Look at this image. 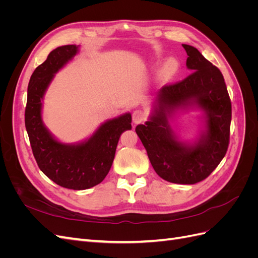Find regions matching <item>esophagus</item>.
Segmentation results:
<instances>
[{
    "label": "esophagus",
    "instance_id": "34e87169",
    "mask_svg": "<svg viewBox=\"0 0 258 258\" xmlns=\"http://www.w3.org/2000/svg\"><path fill=\"white\" fill-rule=\"evenodd\" d=\"M146 118V115L143 111L141 110H137L134 113H132V120H134L135 123H140L144 121Z\"/></svg>",
    "mask_w": 258,
    "mask_h": 258
}]
</instances>
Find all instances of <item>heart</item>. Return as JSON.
<instances>
[{"label": "heart", "mask_w": 258, "mask_h": 258, "mask_svg": "<svg viewBox=\"0 0 258 258\" xmlns=\"http://www.w3.org/2000/svg\"><path fill=\"white\" fill-rule=\"evenodd\" d=\"M167 68H168V70H172V69L174 68V63H173V62H169Z\"/></svg>", "instance_id": "b5f03b06"}]
</instances>
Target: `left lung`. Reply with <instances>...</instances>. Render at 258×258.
<instances>
[{"mask_svg":"<svg viewBox=\"0 0 258 258\" xmlns=\"http://www.w3.org/2000/svg\"><path fill=\"white\" fill-rule=\"evenodd\" d=\"M186 66L191 74L183 81L163 86L158 93V107L136 132L141 140L154 170L165 181L196 184L204 181L226 155L229 145L231 102L222 72L190 45ZM195 99L207 112L206 137L187 147L175 139L167 124L166 112Z\"/></svg>","mask_w":258,"mask_h":258,"instance_id":"1","label":"left lung"}]
</instances>
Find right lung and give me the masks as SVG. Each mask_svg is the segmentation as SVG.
Listing matches in <instances>:
<instances>
[{
	"instance_id": "right-lung-1",
	"label": "right lung",
	"mask_w": 258,
	"mask_h": 258,
	"mask_svg": "<svg viewBox=\"0 0 258 258\" xmlns=\"http://www.w3.org/2000/svg\"><path fill=\"white\" fill-rule=\"evenodd\" d=\"M76 52L75 45L60 46L34 70L28 86L25 123L33 156L42 172L64 188L83 190L98 185L107 175L120 135L131 129V115L127 113L106 121L89 140L77 145L61 144L50 136L41 117L44 92L53 74Z\"/></svg>"
}]
</instances>
